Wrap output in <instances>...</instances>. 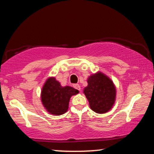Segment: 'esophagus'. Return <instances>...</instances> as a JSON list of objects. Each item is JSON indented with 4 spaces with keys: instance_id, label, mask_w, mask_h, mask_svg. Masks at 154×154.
Returning a JSON list of instances; mask_svg holds the SVG:
<instances>
[{
    "instance_id": "34e87169",
    "label": "esophagus",
    "mask_w": 154,
    "mask_h": 154,
    "mask_svg": "<svg viewBox=\"0 0 154 154\" xmlns=\"http://www.w3.org/2000/svg\"><path fill=\"white\" fill-rule=\"evenodd\" d=\"M74 87H75L76 89L79 90V91H80V90H81V87L79 85H74Z\"/></svg>"
}]
</instances>
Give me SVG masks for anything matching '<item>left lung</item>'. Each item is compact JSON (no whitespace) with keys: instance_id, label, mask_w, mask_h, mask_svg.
<instances>
[{"instance_id":"obj_1","label":"left lung","mask_w":154,"mask_h":154,"mask_svg":"<svg viewBox=\"0 0 154 154\" xmlns=\"http://www.w3.org/2000/svg\"><path fill=\"white\" fill-rule=\"evenodd\" d=\"M87 83L83 93L91 109L100 114L111 110L116 98V87L113 82L105 74L98 71L88 77Z\"/></svg>"}]
</instances>
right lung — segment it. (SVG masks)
<instances>
[{"instance_id": "right-lung-1", "label": "right lung", "mask_w": 154, "mask_h": 154, "mask_svg": "<svg viewBox=\"0 0 154 154\" xmlns=\"http://www.w3.org/2000/svg\"><path fill=\"white\" fill-rule=\"evenodd\" d=\"M79 93L77 89L69 86H61L55 77L46 79L41 91V101L45 109L50 114L60 116L68 110L71 96Z\"/></svg>"}]
</instances>
